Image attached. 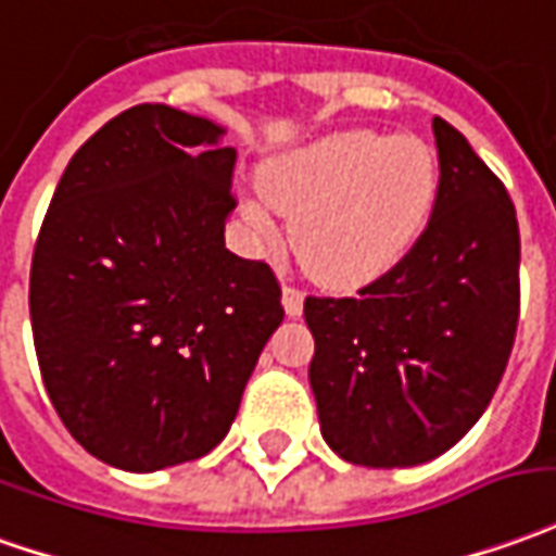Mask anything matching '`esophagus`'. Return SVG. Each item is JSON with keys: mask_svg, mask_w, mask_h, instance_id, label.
<instances>
[{"mask_svg": "<svg viewBox=\"0 0 556 556\" xmlns=\"http://www.w3.org/2000/svg\"><path fill=\"white\" fill-rule=\"evenodd\" d=\"M282 309H286V316L298 318L304 313V294L298 289H291V286H282Z\"/></svg>", "mask_w": 556, "mask_h": 556, "instance_id": "1", "label": "esophagus"}]
</instances>
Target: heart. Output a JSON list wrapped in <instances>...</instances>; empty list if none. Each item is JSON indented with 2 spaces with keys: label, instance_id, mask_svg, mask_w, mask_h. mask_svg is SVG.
I'll list each match as a JSON object with an SVG mask.
<instances>
[{
  "label": "heart",
  "instance_id": "b5f03b06",
  "mask_svg": "<svg viewBox=\"0 0 556 556\" xmlns=\"http://www.w3.org/2000/svg\"><path fill=\"white\" fill-rule=\"evenodd\" d=\"M440 170L425 143L397 135L337 131L279 153L262 168V192L240 201L258 250L291 247L325 289L355 291L391 274L425 235Z\"/></svg>",
  "mask_w": 556,
  "mask_h": 556
}]
</instances>
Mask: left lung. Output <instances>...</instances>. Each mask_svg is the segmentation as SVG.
<instances>
[{"label": "left lung", "mask_w": 556, "mask_h": 556, "mask_svg": "<svg viewBox=\"0 0 556 556\" xmlns=\"http://www.w3.org/2000/svg\"><path fill=\"white\" fill-rule=\"evenodd\" d=\"M433 135L440 189L413 252L358 298L304 304L321 437L358 467H418L464 440L518 331L515 204L442 116Z\"/></svg>", "instance_id": "obj_1"}]
</instances>
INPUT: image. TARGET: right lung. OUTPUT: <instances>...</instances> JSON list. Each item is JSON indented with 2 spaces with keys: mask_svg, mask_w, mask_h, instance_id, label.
<instances>
[{
  "mask_svg": "<svg viewBox=\"0 0 556 556\" xmlns=\"http://www.w3.org/2000/svg\"><path fill=\"white\" fill-rule=\"evenodd\" d=\"M207 116L135 104L60 177L35 243V355L62 425L126 472L225 440L282 321L265 262L225 250L235 147Z\"/></svg>",
  "mask_w": 556,
  "mask_h": 556,
  "instance_id": "add662e5",
  "label": "right lung"
}]
</instances>
